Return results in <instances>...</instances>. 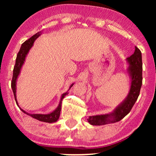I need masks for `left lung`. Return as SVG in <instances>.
I'll return each instance as SVG.
<instances>
[{"label":"left lung","mask_w":156,"mask_h":156,"mask_svg":"<svg viewBox=\"0 0 156 156\" xmlns=\"http://www.w3.org/2000/svg\"><path fill=\"white\" fill-rule=\"evenodd\" d=\"M127 61L129 64V72L131 77V85L126 99L112 114L89 116L87 121L90 124L100 126L118 122L124 118L133 108L140 94L143 80L142 55L141 52L137 47H135L133 54L128 57Z\"/></svg>","instance_id":"obj_1"}]
</instances>
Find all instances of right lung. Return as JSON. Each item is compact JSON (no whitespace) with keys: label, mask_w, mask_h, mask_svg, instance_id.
I'll list each match as a JSON object with an SVG mask.
<instances>
[{"label":"right lung","mask_w":156,"mask_h":156,"mask_svg":"<svg viewBox=\"0 0 156 156\" xmlns=\"http://www.w3.org/2000/svg\"><path fill=\"white\" fill-rule=\"evenodd\" d=\"M40 35V33H36L33 36H32L30 38H29L28 40H26V41L23 42L22 44V46L19 50V52L17 55V57H16V65L14 66V69H13V74H12V82H11V87L12 89V91H13V94H14V97H15V100H16V102L17 104V105L18 106V101H17L16 99V80L17 78L20 74V71L21 67L24 63L25 57L27 53H28L30 49L32 48L33 44L34 43V41H35L36 38H37ZM73 86V84L71 85V87ZM67 94V92H66L65 94H63L62 95L61 97V100L60 102H59V104L56 109H55L54 112H51L50 114H27V112H25L24 110L21 109L23 112H24L25 114H26L27 115H30V116L33 117V118L37 119L40 121H43V122H47V123H54L56 122V121L58 120L59 115H60V112H61V108H62V99L65 98L66 95Z\"/></svg>","instance_id":"right-lung-1"}]
</instances>
